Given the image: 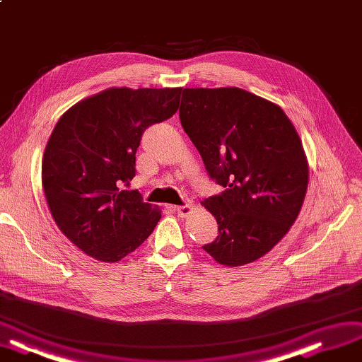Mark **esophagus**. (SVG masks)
I'll list each match as a JSON object with an SVG mask.
<instances>
[{
    "mask_svg": "<svg viewBox=\"0 0 362 362\" xmlns=\"http://www.w3.org/2000/svg\"><path fill=\"white\" fill-rule=\"evenodd\" d=\"M193 211V204H185L182 206H177V214L180 217H187L189 214H192Z\"/></svg>",
    "mask_w": 362,
    "mask_h": 362,
    "instance_id": "1",
    "label": "esophagus"
}]
</instances>
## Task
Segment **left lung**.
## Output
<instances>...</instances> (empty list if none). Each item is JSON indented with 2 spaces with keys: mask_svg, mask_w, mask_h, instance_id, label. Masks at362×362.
<instances>
[{
  "mask_svg": "<svg viewBox=\"0 0 362 362\" xmlns=\"http://www.w3.org/2000/svg\"><path fill=\"white\" fill-rule=\"evenodd\" d=\"M180 119L209 178L224 187L202 202L218 224L204 250L220 265L252 264L301 211L308 163L300 136L279 105L236 86L184 88Z\"/></svg>",
  "mask_w": 362,
  "mask_h": 362,
  "instance_id": "left-lung-1",
  "label": "left lung"
}]
</instances>
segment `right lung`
<instances>
[{
    "instance_id": "obj_1",
    "label": "right lung",
    "mask_w": 362,
    "mask_h": 362,
    "mask_svg": "<svg viewBox=\"0 0 362 362\" xmlns=\"http://www.w3.org/2000/svg\"><path fill=\"white\" fill-rule=\"evenodd\" d=\"M182 88H109L71 106L47 141L42 161L46 202L59 230L97 260L118 262L161 218L134 177L142 133L170 118Z\"/></svg>"
}]
</instances>
